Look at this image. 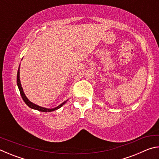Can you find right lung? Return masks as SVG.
Returning <instances> with one entry per match:
<instances>
[{
  "label": "right lung",
  "instance_id": "obj_1",
  "mask_svg": "<svg viewBox=\"0 0 159 159\" xmlns=\"http://www.w3.org/2000/svg\"><path fill=\"white\" fill-rule=\"evenodd\" d=\"M17 86H18V88L19 90H20V92L21 94V98H22L24 102H25L26 104V105L28 107H30L31 109H36L38 110V111H42V112H50V111H55V110H57L58 109H60V107H62L64 104L66 103V101L64 102L63 103H61L60 105H59L58 107H55V108H53V109H47V108H44V107H40L39 105H36V104H34L33 102H31V101H29L28 98H26L25 93H24L23 89H22V87H21V82H20V66H19L18 68V71H17Z\"/></svg>",
  "mask_w": 159,
  "mask_h": 159
}]
</instances>
